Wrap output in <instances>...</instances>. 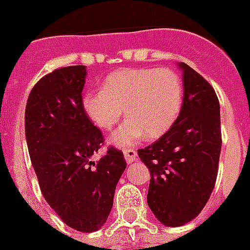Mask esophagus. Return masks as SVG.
<instances>
[{"label": "esophagus", "instance_id": "esophagus-1", "mask_svg": "<svg viewBox=\"0 0 250 250\" xmlns=\"http://www.w3.org/2000/svg\"><path fill=\"white\" fill-rule=\"evenodd\" d=\"M123 155H125V161L128 164L135 163V161L138 160V153H136V150L135 149H125L123 150Z\"/></svg>", "mask_w": 250, "mask_h": 250}]
</instances>
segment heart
I'll list each match as a JSON object with an SVG mask.
<instances>
[{"label": "heart", "instance_id": "heart-1", "mask_svg": "<svg viewBox=\"0 0 250 250\" xmlns=\"http://www.w3.org/2000/svg\"><path fill=\"white\" fill-rule=\"evenodd\" d=\"M184 85L180 74L167 68H133L108 74L104 89L83 95L87 118L102 129H111L123 114L128 118L112 133L110 143L128 146L148 136H163L180 115Z\"/></svg>", "mask_w": 250, "mask_h": 250}]
</instances>
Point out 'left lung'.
<instances>
[{"label": "left lung", "mask_w": 250, "mask_h": 250, "mask_svg": "<svg viewBox=\"0 0 250 250\" xmlns=\"http://www.w3.org/2000/svg\"><path fill=\"white\" fill-rule=\"evenodd\" d=\"M184 102L163 136L138 155L150 171L146 202L163 226L181 227L199 215L212 193L222 149L220 106L214 87L180 62Z\"/></svg>", "instance_id": "obj_1"}]
</instances>
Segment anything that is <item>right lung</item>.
Returning <instances> with one entry per match:
<instances>
[{"label":"right lung","mask_w":250,"mask_h":250,"mask_svg":"<svg viewBox=\"0 0 250 250\" xmlns=\"http://www.w3.org/2000/svg\"><path fill=\"white\" fill-rule=\"evenodd\" d=\"M86 74V66L73 65L39 80L28 95L24 131L47 203L70 228L95 232L110 215L125 160L115 148L91 160L104 138L83 111Z\"/></svg>","instance_id":"1"}]
</instances>
